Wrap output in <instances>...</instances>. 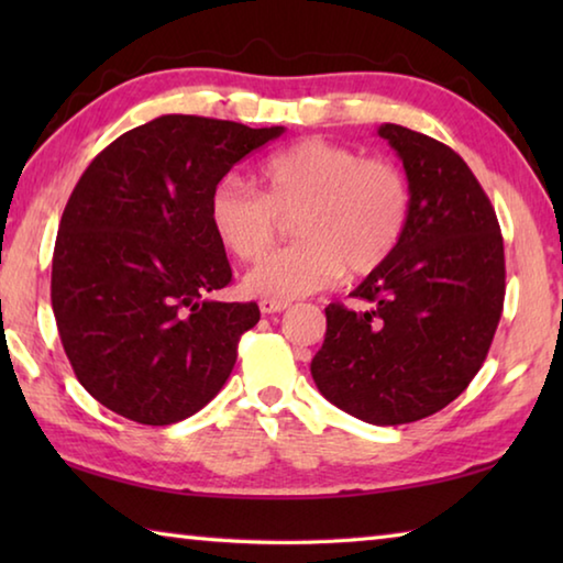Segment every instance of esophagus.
<instances>
[{
    "mask_svg": "<svg viewBox=\"0 0 563 563\" xmlns=\"http://www.w3.org/2000/svg\"><path fill=\"white\" fill-rule=\"evenodd\" d=\"M258 305H261V312H265V316H271V312H283L290 308L288 300H273V298H263Z\"/></svg>",
    "mask_w": 563,
    "mask_h": 563,
    "instance_id": "1",
    "label": "esophagus"
}]
</instances>
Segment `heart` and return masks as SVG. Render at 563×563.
I'll return each mask as SVG.
<instances>
[{
  "mask_svg": "<svg viewBox=\"0 0 563 563\" xmlns=\"http://www.w3.org/2000/svg\"><path fill=\"white\" fill-rule=\"evenodd\" d=\"M263 190L228 176L211 190L208 216L218 241L241 261H260L283 217L298 244L245 275V290L273 300L330 288L340 275H369L393 258L412 218V188L389 158H365L328 139H305L261 166Z\"/></svg>",
  "mask_w": 563,
  "mask_h": 563,
  "instance_id": "b5f03b06",
  "label": "heart"
}]
</instances>
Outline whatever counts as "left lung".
Instances as JSON below:
<instances>
[{"label": "left lung", "instance_id": "8db88e82", "mask_svg": "<svg viewBox=\"0 0 563 563\" xmlns=\"http://www.w3.org/2000/svg\"><path fill=\"white\" fill-rule=\"evenodd\" d=\"M377 133L402 158L412 218L393 258L352 290L369 308H325L310 373L332 405L387 427L440 412L479 373L507 268L497 213L464 158L397 123Z\"/></svg>", "mask_w": 563, "mask_h": 563}]
</instances>
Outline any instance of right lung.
Returning a JSON list of instances; mask_svg holds the SVG:
<instances>
[{"label":"right lung","instance_id":"obj_1","mask_svg":"<svg viewBox=\"0 0 563 563\" xmlns=\"http://www.w3.org/2000/svg\"><path fill=\"white\" fill-rule=\"evenodd\" d=\"M283 131L166 113L121 133L74 186L52 308L76 379L111 412L164 427L221 393L261 310L208 298L233 280L208 201Z\"/></svg>","mask_w":563,"mask_h":563}]
</instances>
